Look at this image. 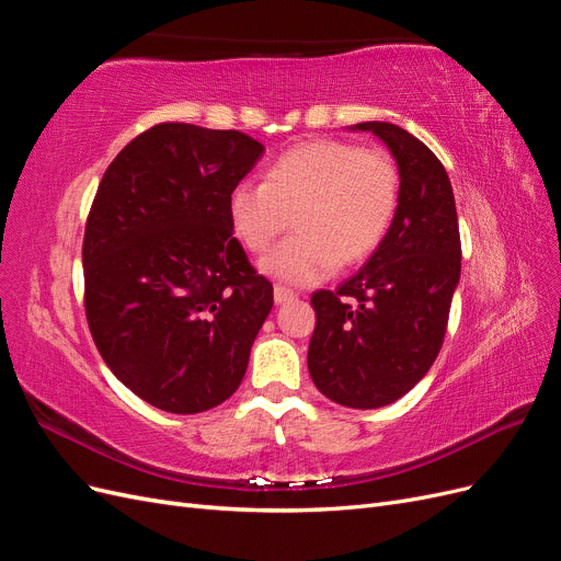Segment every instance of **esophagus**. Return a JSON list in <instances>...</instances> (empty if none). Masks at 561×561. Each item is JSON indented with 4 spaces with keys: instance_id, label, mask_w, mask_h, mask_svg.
<instances>
[{
    "instance_id": "1",
    "label": "esophagus",
    "mask_w": 561,
    "mask_h": 561,
    "mask_svg": "<svg viewBox=\"0 0 561 561\" xmlns=\"http://www.w3.org/2000/svg\"><path fill=\"white\" fill-rule=\"evenodd\" d=\"M297 295L293 293V290H287V287H283V285H276L274 287V301L276 304H285V301H290V299H295Z\"/></svg>"
}]
</instances>
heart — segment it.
<instances>
[{"label":"heart","mask_w":561,"mask_h":561,"mask_svg":"<svg viewBox=\"0 0 561 561\" xmlns=\"http://www.w3.org/2000/svg\"><path fill=\"white\" fill-rule=\"evenodd\" d=\"M400 196L398 168L383 151L342 140H311L271 163L262 184H236L229 225L250 252H264L293 219L295 236L260 262L266 276L313 285L334 266L367 260L393 222Z\"/></svg>","instance_id":"1"}]
</instances>
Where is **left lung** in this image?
<instances>
[{"mask_svg": "<svg viewBox=\"0 0 561 561\" xmlns=\"http://www.w3.org/2000/svg\"><path fill=\"white\" fill-rule=\"evenodd\" d=\"M348 130L386 145L400 196L383 241L358 274L334 293H313L309 375L332 402L377 410L412 390L437 358L461 278V239L449 175L426 145L386 122Z\"/></svg>", "mask_w": 561, "mask_h": 561, "instance_id": "left-lung-1", "label": "left lung"}]
</instances>
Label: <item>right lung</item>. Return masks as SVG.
I'll use <instances>...</instances> for the list:
<instances>
[{"label":"right lung","instance_id":"obj_1","mask_svg":"<svg viewBox=\"0 0 561 561\" xmlns=\"http://www.w3.org/2000/svg\"><path fill=\"white\" fill-rule=\"evenodd\" d=\"M262 151L239 130L159 124L98 186L83 236L89 328L112 375L163 412L231 398L274 307L227 213Z\"/></svg>","mask_w":561,"mask_h":561}]
</instances>
